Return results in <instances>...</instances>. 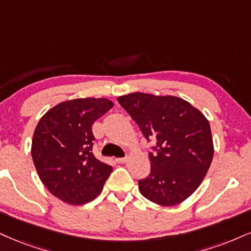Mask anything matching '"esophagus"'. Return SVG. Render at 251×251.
<instances>
[{"mask_svg": "<svg viewBox=\"0 0 251 251\" xmlns=\"http://www.w3.org/2000/svg\"><path fill=\"white\" fill-rule=\"evenodd\" d=\"M115 160H116L117 163H126V158L125 157V158H116Z\"/></svg>", "mask_w": 251, "mask_h": 251, "instance_id": "esophagus-1", "label": "esophagus"}]
</instances>
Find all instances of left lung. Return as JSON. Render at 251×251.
<instances>
[{"mask_svg":"<svg viewBox=\"0 0 251 251\" xmlns=\"http://www.w3.org/2000/svg\"><path fill=\"white\" fill-rule=\"evenodd\" d=\"M156 152L151 172L138 180L142 196L160 206H175L200 186L213 160L211 126L190 102L172 95L135 92L117 98Z\"/></svg>","mask_w":251,"mask_h":251,"instance_id":"8db88e82","label":"left lung"}]
</instances>
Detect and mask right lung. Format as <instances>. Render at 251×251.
Masks as SVG:
<instances>
[{"instance_id":"1","label":"right lung","mask_w":251,"mask_h":251,"mask_svg":"<svg viewBox=\"0 0 251 251\" xmlns=\"http://www.w3.org/2000/svg\"><path fill=\"white\" fill-rule=\"evenodd\" d=\"M114 103L106 98L64 101L37 125L31 156L51 194L70 205H83L101 193L113 168L92 153L93 123Z\"/></svg>"}]
</instances>
